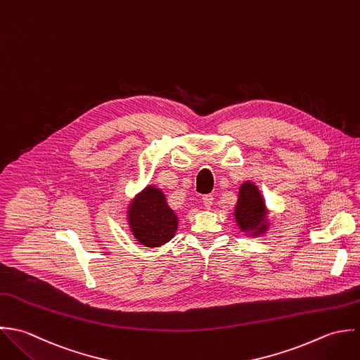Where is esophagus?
Listing matches in <instances>:
<instances>
[{
  "label": "esophagus",
  "mask_w": 360,
  "mask_h": 360,
  "mask_svg": "<svg viewBox=\"0 0 360 360\" xmlns=\"http://www.w3.org/2000/svg\"><path fill=\"white\" fill-rule=\"evenodd\" d=\"M213 202H214L213 195H205V196H203V205H205L206 207H212Z\"/></svg>",
  "instance_id": "1"
}]
</instances>
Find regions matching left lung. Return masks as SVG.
Returning <instances> with one entry per match:
<instances>
[{
    "mask_svg": "<svg viewBox=\"0 0 360 360\" xmlns=\"http://www.w3.org/2000/svg\"><path fill=\"white\" fill-rule=\"evenodd\" d=\"M236 221L240 229H255L266 216L263 199L253 184H243L236 205Z\"/></svg>",
    "mask_w": 360,
    "mask_h": 360,
    "instance_id": "left-lung-1",
    "label": "left lung"
}]
</instances>
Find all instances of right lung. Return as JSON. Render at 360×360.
I'll return each mask as SVG.
<instances>
[{"label":"right lung","instance_id":"1","mask_svg":"<svg viewBox=\"0 0 360 360\" xmlns=\"http://www.w3.org/2000/svg\"><path fill=\"white\" fill-rule=\"evenodd\" d=\"M131 228L136 239L147 248H157L174 236L178 221L167 206L161 191L148 186L134 200L129 209Z\"/></svg>","mask_w":360,"mask_h":360}]
</instances>
